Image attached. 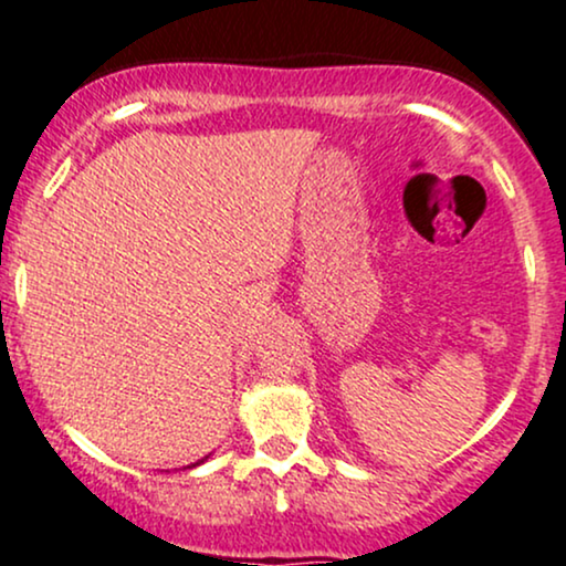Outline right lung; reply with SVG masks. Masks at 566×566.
<instances>
[{"label": "right lung", "instance_id": "right-lung-1", "mask_svg": "<svg viewBox=\"0 0 566 566\" xmlns=\"http://www.w3.org/2000/svg\"><path fill=\"white\" fill-rule=\"evenodd\" d=\"M199 463H201V460H199ZM199 463H193V465H199ZM188 469H191V465H188Z\"/></svg>", "mask_w": 566, "mask_h": 566}]
</instances>
